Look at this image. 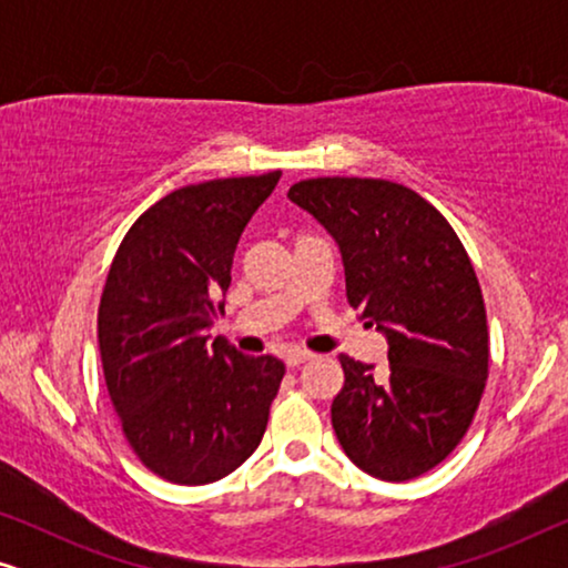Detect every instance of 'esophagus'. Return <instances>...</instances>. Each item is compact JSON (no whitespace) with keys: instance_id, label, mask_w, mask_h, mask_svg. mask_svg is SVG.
<instances>
[{"instance_id":"esophagus-1","label":"esophagus","mask_w":568,"mask_h":568,"mask_svg":"<svg viewBox=\"0 0 568 568\" xmlns=\"http://www.w3.org/2000/svg\"><path fill=\"white\" fill-rule=\"evenodd\" d=\"M313 359V354L305 352V348H290L286 352V367H300V364H305Z\"/></svg>"}]
</instances>
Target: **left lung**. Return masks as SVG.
Masks as SVG:
<instances>
[{
	"mask_svg": "<svg viewBox=\"0 0 568 568\" xmlns=\"http://www.w3.org/2000/svg\"><path fill=\"white\" fill-rule=\"evenodd\" d=\"M336 240L346 300L387 341V367L341 354L331 422L356 468L410 480L468 432L488 377L484 294L460 237L429 201L377 178H310L290 193Z\"/></svg>",
	"mask_w": 568,
	"mask_h": 568,
	"instance_id": "left-lung-1",
	"label": "left lung"
}]
</instances>
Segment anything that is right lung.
<instances>
[{"label": "right lung", "mask_w": 568, "mask_h": 568, "mask_svg": "<svg viewBox=\"0 0 568 568\" xmlns=\"http://www.w3.org/2000/svg\"><path fill=\"white\" fill-rule=\"evenodd\" d=\"M282 173L185 185L119 245L98 310L105 385L131 449L170 484L230 476L261 445L284 377L276 356L209 344L245 224Z\"/></svg>", "instance_id": "right-lung-1"}]
</instances>
